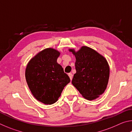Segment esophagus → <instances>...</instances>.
Wrapping results in <instances>:
<instances>
[{
	"label": "esophagus",
	"mask_w": 132,
	"mask_h": 132,
	"mask_svg": "<svg viewBox=\"0 0 132 132\" xmlns=\"http://www.w3.org/2000/svg\"><path fill=\"white\" fill-rule=\"evenodd\" d=\"M68 76H69V77H70V80H72V78H73V75H72V74H71V73H69Z\"/></svg>",
	"instance_id": "esophagus-1"
}]
</instances>
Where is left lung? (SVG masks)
<instances>
[{"mask_svg": "<svg viewBox=\"0 0 132 132\" xmlns=\"http://www.w3.org/2000/svg\"><path fill=\"white\" fill-rule=\"evenodd\" d=\"M76 57V73L71 83L82 97L95 100L106 90L109 77V64L103 56L88 46H83L76 52L69 49Z\"/></svg>", "mask_w": 132, "mask_h": 132, "instance_id": "1", "label": "left lung"}]
</instances>
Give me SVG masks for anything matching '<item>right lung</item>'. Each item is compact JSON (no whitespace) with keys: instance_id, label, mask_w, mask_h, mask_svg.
Masks as SVG:
<instances>
[{"instance_id":"obj_1","label":"right lung","mask_w":132,"mask_h":132,"mask_svg":"<svg viewBox=\"0 0 132 132\" xmlns=\"http://www.w3.org/2000/svg\"><path fill=\"white\" fill-rule=\"evenodd\" d=\"M60 52L46 48L33 57L27 65L26 79L33 96L46 105L58 100L70 78L57 63Z\"/></svg>"}]
</instances>
